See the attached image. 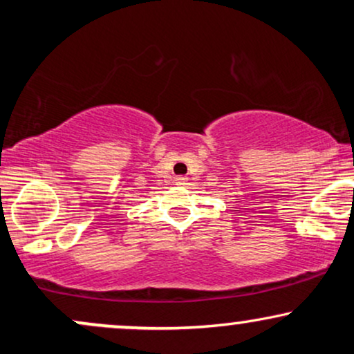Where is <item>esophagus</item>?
Segmentation results:
<instances>
[{
    "mask_svg": "<svg viewBox=\"0 0 354 354\" xmlns=\"http://www.w3.org/2000/svg\"><path fill=\"white\" fill-rule=\"evenodd\" d=\"M174 183H176V185H180V186H185L186 183H188V178H186V176H176Z\"/></svg>",
    "mask_w": 354,
    "mask_h": 354,
    "instance_id": "1",
    "label": "esophagus"
}]
</instances>
